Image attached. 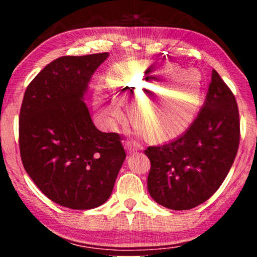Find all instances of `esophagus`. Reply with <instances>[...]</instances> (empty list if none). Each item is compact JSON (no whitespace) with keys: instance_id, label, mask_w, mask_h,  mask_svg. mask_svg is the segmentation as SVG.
Returning <instances> with one entry per match:
<instances>
[{"instance_id":"34e87169","label":"esophagus","mask_w":257,"mask_h":257,"mask_svg":"<svg viewBox=\"0 0 257 257\" xmlns=\"http://www.w3.org/2000/svg\"><path fill=\"white\" fill-rule=\"evenodd\" d=\"M124 149L127 151L128 154H132V153H135V152H137L139 150V147L138 145L135 144V143L124 142Z\"/></svg>"}]
</instances>
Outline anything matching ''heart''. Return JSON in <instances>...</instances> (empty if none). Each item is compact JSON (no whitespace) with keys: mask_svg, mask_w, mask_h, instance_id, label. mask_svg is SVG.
<instances>
[{"mask_svg":"<svg viewBox=\"0 0 257 257\" xmlns=\"http://www.w3.org/2000/svg\"><path fill=\"white\" fill-rule=\"evenodd\" d=\"M191 77V72L167 64L125 62L111 69L108 80L125 102L136 93L129 102V111L138 129L164 139L188 127L197 111L202 84ZM96 104L98 116L107 127L115 128L125 120L124 108L115 99L98 93Z\"/></svg>","mask_w":257,"mask_h":257,"instance_id":"heart-1","label":"heart"}]
</instances>
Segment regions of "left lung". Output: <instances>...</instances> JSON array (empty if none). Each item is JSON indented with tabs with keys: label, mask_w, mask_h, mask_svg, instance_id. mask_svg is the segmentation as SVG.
<instances>
[{
	"label": "left lung",
	"mask_w": 257,
	"mask_h": 257,
	"mask_svg": "<svg viewBox=\"0 0 257 257\" xmlns=\"http://www.w3.org/2000/svg\"><path fill=\"white\" fill-rule=\"evenodd\" d=\"M236 98L214 69L205 102L186 132L165 144L150 146L147 189L154 201L175 211L207 201L222 185L239 146Z\"/></svg>",
	"instance_id": "8db88e82"
}]
</instances>
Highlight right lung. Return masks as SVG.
<instances>
[{"mask_svg": "<svg viewBox=\"0 0 257 257\" xmlns=\"http://www.w3.org/2000/svg\"><path fill=\"white\" fill-rule=\"evenodd\" d=\"M108 55L54 60L30 82L21 105L25 170L45 196L72 210L105 203L125 159L119 135L99 132L84 102L92 76Z\"/></svg>", "mask_w": 257, "mask_h": 257, "instance_id": "right-lung-1", "label": "right lung"}]
</instances>
